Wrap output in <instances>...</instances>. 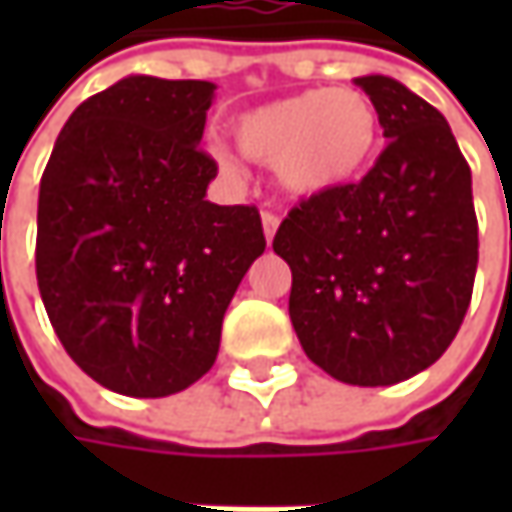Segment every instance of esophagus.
I'll return each instance as SVG.
<instances>
[{
  "mask_svg": "<svg viewBox=\"0 0 512 512\" xmlns=\"http://www.w3.org/2000/svg\"><path fill=\"white\" fill-rule=\"evenodd\" d=\"M262 227H265V239L267 245H270L273 236H276V230H279V216H276L273 210H265V213H262Z\"/></svg>",
  "mask_w": 512,
  "mask_h": 512,
  "instance_id": "esophagus-1",
  "label": "esophagus"
}]
</instances>
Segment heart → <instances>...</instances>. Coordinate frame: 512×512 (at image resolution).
Instances as JSON below:
<instances>
[{"instance_id":"heart-1","label":"heart","mask_w":512,"mask_h":512,"mask_svg":"<svg viewBox=\"0 0 512 512\" xmlns=\"http://www.w3.org/2000/svg\"><path fill=\"white\" fill-rule=\"evenodd\" d=\"M230 130L247 159L276 168L285 193L313 199L353 185L370 168L382 119L362 90L316 88L245 110ZM216 159L236 170L227 150H216Z\"/></svg>"}]
</instances>
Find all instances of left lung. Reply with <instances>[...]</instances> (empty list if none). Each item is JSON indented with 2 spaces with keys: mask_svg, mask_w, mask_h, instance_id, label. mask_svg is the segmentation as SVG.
I'll return each instance as SVG.
<instances>
[{
  "mask_svg": "<svg viewBox=\"0 0 512 512\" xmlns=\"http://www.w3.org/2000/svg\"><path fill=\"white\" fill-rule=\"evenodd\" d=\"M387 148L362 182L305 199L276 230L293 273L290 322L307 359L344 384L427 370L473 296V179L444 116L390 76H359Z\"/></svg>",
  "mask_w": 512,
  "mask_h": 512,
  "instance_id": "obj_1",
  "label": "left lung"
}]
</instances>
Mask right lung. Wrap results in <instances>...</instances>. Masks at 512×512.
Here are the masks:
<instances>
[{"label": "right lung", "mask_w": 512, "mask_h": 512, "mask_svg": "<svg viewBox=\"0 0 512 512\" xmlns=\"http://www.w3.org/2000/svg\"><path fill=\"white\" fill-rule=\"evenodd\" d=\"M213 90L128 76L70 113L42 173L36 282L50 325L122 396L159 399L202 379L227 305L265 253L256 207L205 199Z\"/></svg>", "instance_id": "add662e5"}]
</instances>
